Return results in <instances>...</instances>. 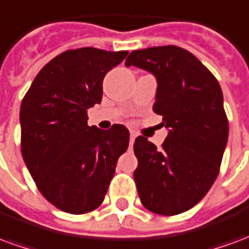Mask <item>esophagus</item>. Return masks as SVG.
<instances>
[{"instance_id":"34e87169","label":"esophagus","mask_w":249,"mask_h":249,"mask_svg":"<svg viewBox=\"0 0 249 249\" xmlns=\"http://www.w3.org/2000/svg\"><path fill=\"white\" fill-rule=\"evenodd\" d=\"M135 139H136V135L133 132H130V139H129V145L132 146L133 145V142H135Z\"/></svg>"}]
</instances>
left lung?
Here are the masks:
<instances>
[{"label":"left lung","instance_id":"8db88e82","mask_svg":"<svg viewBox=\"0 0 249 249\" xmlns=\"http://www.w3.org/2000/svg\"><path fill=\"white\" fill-rule=\"evenodd\" d=\"M156 77L155 113L168 136L161 149L139 136L135 178L142 205L173 216L195 207L219 175L228 141V120L219 82L191 52L175 45L130 53L125 66Z\"/></svg>","mask_w":249,"mask_h":249}]
</instances>
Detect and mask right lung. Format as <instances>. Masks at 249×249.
<instances>
[{"mask_svg": "<svg viewBox=\"0 0 249 249\" xmlns=\"http://www.w3.org/2000/svg\"><path fill=\"white\" fill-rule=\"evenodd\" d=\"M128 54L97 48L66 51L46 64L25 94L21 153L42 196L73 214L101 205L129 130L88 125V109L101 103L103 80Z\"/></svg>", "mask_w": 249, "mask_h": 249, "instance_id": "right-lung-1", "label": "right lung"}]
</instances>
